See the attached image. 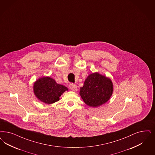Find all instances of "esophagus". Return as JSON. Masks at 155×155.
<instances>
[{
    "mask_svg": "<svg viewBox=\"0 0 155 155\" xmlns=\"http://www.w3.org/2000/svg\"><path fill=\"white\" fill-rule=\"evenodd\" d=\"M69 88L73 91H76L77 90V86L74 84H70Z\"/></svg>",
    "mask_w": 155,
    "mask_h": 155,
    "instance_id": "obj_1",
    "label": "esophagus"
}]
</instances>
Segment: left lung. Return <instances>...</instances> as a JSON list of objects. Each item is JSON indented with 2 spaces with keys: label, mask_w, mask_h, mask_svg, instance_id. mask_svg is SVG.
Returning <instances> with one entry per match:
<instances>
[{
  "label": "left lung",
  "mask_w": 155,
  "mask_h": 155,
  "mask_svg": "<svg viewBox=\"0 0 155 155\" xmlns=\"http://www.w3.org/2000/svg\"><path fill=\"white\" fill-rule=\"evenodd\" d=\"M113 86L111 80L98 73H92L86 78L80 88V94L89 107H99L106 103L112 96Z\"/></svg>",
  "instance_id": "obj_1"
}]
</instances>
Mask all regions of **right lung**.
<instances>
[{"label":"right lung","instance_id":"add662e5","mask_svg":"<svg viewBox=\"0 0 155 155\" xmlns=\"http://www.w3.org/2000/svg\"><path fill=\"white\" fill-rule=\"evenodd\" d=\"M34 93L38 100L47 104L58 101L61 96L68 89L62 85L57 84L49 77L39 78L33 86Z\"/></svg>","mask_w":155,"mask_h":155}]
</instances>
